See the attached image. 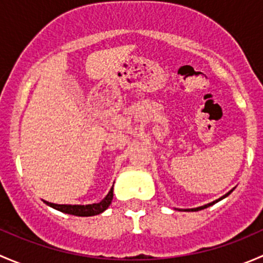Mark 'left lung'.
Returning a JSON list of instances; mask_svg holds the SVG:
<instances>
[{
  "label": "left lung",
  "mask_w": 263,
  "mask_h": 263,
  "mask_svg": "<svg viewBox=\"0 0 263 263\" xmlns=\"http://www.w3.org/2000/svg\"><path fill=\"white\" fill-rule=\"evenodd\" d=\"M233 190H234V188H233ZM233 190L232 191H229V192L227 193V195H224L222 196V197H220L219 200H216V201H214V202H211V203H208V205H203V206H200V208H196V209H179V211H200V210H203V209H206V208H209V206H211V205H214V203H216V202H219L220 200H222V198H225V197H228V196L230 195V193L233 192Z\"/></svg>",
  "instance_id": "left-lung-1"
}]
</instances>
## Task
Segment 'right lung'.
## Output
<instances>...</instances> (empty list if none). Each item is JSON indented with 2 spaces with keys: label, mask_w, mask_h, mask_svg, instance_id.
<instances>
[{
  "label": "right lung",
  "mask_w": 263,
  "mask_h": 263,
  "mask_svg": "<svg viewBox=\"0 0 263 263\" xmlns=\"http://www.w3.org/2000/svg\"><path fill=\"white\" fill-rule=\"evenodd\" d=\"M113 200V187L108 192V195L100 201L99 203H92V205H57V203L48 202L44 201L47 205L50 208L55 209V210L61 211V213L75 215V216H94V215L102 214L108 209Z\"/></svg>",
  "instance_id": "add662e5"
}]
</instances>
